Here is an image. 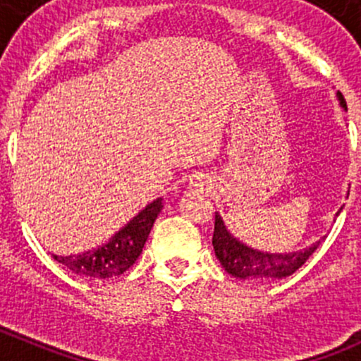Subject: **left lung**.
I'll list each match as a JSON object with an SVG mask.
<instances>
[{
    "instance_id": "8db88e82",
    "label": "left lung",
    "mask_w": 361,
    "mask_h": 361,
    "mask_svg": "<svg viewBox=\"0 0 361 361\" xmlns=\"http://www.w3.org/2000/svg\"><path fill=\"white\" fill-rule=\"evenodd\" d=\"M341 104L345 108L344 97L338 94ZM322 241L316 243L311 248L298 251V253L286 255H271L262 251L251 250L241 245L238 239L232 238L225 228L224 221L218 214H214V232H213V248L220 260L221 267L232 274L234 278L241 279H281L293 274L298 267L305 264L309 257L314 253Z\"/></svg>"
}]
</instances>
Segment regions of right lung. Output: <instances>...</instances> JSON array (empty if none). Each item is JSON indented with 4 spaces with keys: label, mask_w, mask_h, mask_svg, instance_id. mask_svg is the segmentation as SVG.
<instances>
[{
    "label": "right lung",
    "mask_w": 361,
    "mask_h": 361,
    "mask_svg": "<svg viewBox=\"0 0 361 361\" xmlns=\"http://www.w3.org/2000/svg\"><path fill=\"white\" fill-rule=\"evenodd\" d=\"M162 209V201L157 199L148 204L137 216H134L122 231L96 250H89L82 255H71V257H57L52 255L54 260L63 264L75 274L83 278L106 279L123 274L143 251L148 234L154 227L155 218Z\"/></svg>",
    "instance_id": "add662e5"
}]
</instances>
